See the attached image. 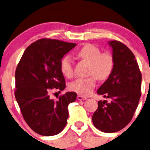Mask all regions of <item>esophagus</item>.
Segmentation results:
<instances>
[{
  "mask_svg": "<svg viewBox=\"0 0 150 150\" xmlns=\"http://www.w3.org/2000/svg\"><path fill=\"white\" fill-rule=\"evenodd\" d=\"M77 98H78V100H80V101L85 100V99H87V98L85 97V96H82V95H78V96H77Z\"/></svg>",
  "mask_w": 150,
  "mask_h": 150,
  "instance_id": "34e87169",
  "label": "esophagus"
}]
</instances>
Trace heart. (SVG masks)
Wrapping results in <instances>:
<instances>
[{
    "label": "heart",
    "mask_w": 150,
    "mask_h": 150,
    "mask_svg": "<svg viewBox=\"0 0 150 150\" xmlns=\"http://www.w3.org/2000/svg\"><path fill=\"white\" fill-rule=\"evenodd\" d=\"M77 56L81 59L90 63L88 73L90 77L78 78L69 85V88L79 94L88 96L96 86V78L104 81L108 78L114 67V59L109 52H102L97 46L93 44H85L77 51ZM60 69L64 76L73 75V67L69 56H65L60 62Z\"/></svg>",
    "instance_id": "heart-1"
}]
</instances>
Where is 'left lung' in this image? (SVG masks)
<instances>
[{"instance_id": "obj_1", "label": "left lung", "mask_w": 150, "mask_h": 150, "mask_svg": "<svg viewBox=\"0 0 150 150\" xmlns=\"http://www.w3.org/2000/svg\"><path fill=\"white\" fill-rule=\"evenodd\" d=\"M108 44L112 49L114 67L97 93L110 101L98 102L92 121L100 131L114 133L125 128L134 116L141 96L142 74L128 47L117 40H110Z\"/></svg>"}]
</instances>
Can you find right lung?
<instances>
[{
  "mask_svg": "<svg viewBox=\"0 0 150 150\" xmlns=\"http://www.w3.org/2000/svg\"><path fill=\"white\" fill-rule=\"evenodd\" d=\"M75 46L76 43L40 39L26 48L16 67L15 98L25 122L40 135H57L67 122L68 105L75 102L77 93L67 92L54 101L48 92L65 88L60 62Z\"/></svg>",
  "mask_w": 150,
  "mask_h": 150,
  "instance_id": "1",
  "label": "right lung"
}]
</instances>
